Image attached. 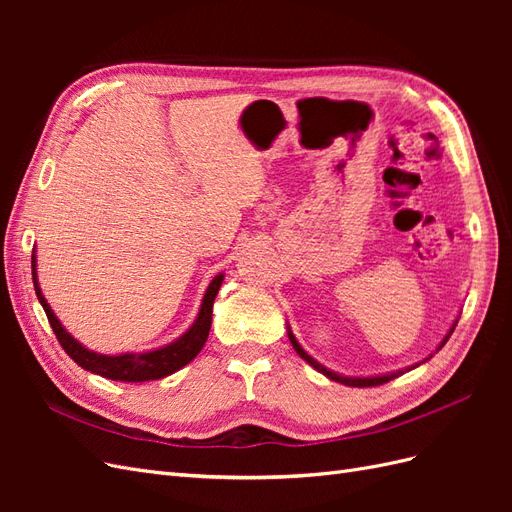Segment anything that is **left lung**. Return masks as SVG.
Instances as JSON below:
<instances>
[{"mask_svg":"<svg viewBox=\"0 0 512 512\" xmlns=\"http://www.w3.org/2000/svg\"><path fill=\"white\" fill-rule=\"evenodd\" d=\"M455 327H457V320L453 322V327L451 329H448V333H446V337L442 339V342H440V346H438V350L448 342V337H451L453 335V331H455ZM288 339H290V344H292V348L294 350H297V354L301 356V359L303 361H307L309 365H312L314 369H318L320 371V374H324V376H327V378H331V380H335V382H339V384H346V386H380V384H384V382H389V380H393V378H397V376H401V374H406V371H410V369H414V367H418V365H421V363H425L427 359H431V356H427V359L425 361H421V363H416V365H412V367H408V369H399V371H393V374H384V376H369V378H350V376H339V374H335V371H331V369H327V367H324V365H320L318 361H314L312 359V356H309L303 348H301V344L297 342V337H294L292 335V331H290V327H288ZM436 350V352H438Z\"/></svg>","mask_w":512,"mask_h":512,"instance_id":"left-lung-1","label":"left lung"}]
</instances>
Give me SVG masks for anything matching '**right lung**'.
<instances>
[{
	"label": "right lung",
	"instance_id": "right-lung-1",
	"mask_svg": "<svg viewBox=\"0 0 512 512\" xmlns=\"http://www.w3.org/2000/svg\"><path fill=\"white\" fill-rule=\"evenodd\" d=\"M32 275H34V288H36V294H38V301L44 307L46 318H49L61 348L66 350L70 359L76 365H81L83 369L91 371V374H98V376L108 378V380H121V382L160 380V378L175 374V371H179L181 367L188 365L194 359V356L200 350H203V346L207 342L209 329H211L213 301H215V297H218V290L224 282L222 273L213 277V282L209 284V288L205 292L203 305H200V312H198L194 324L179 339H175V342H170L164 348L141 352V354L128 352V354L111 356V354H98L94 350H87L83 344L76 342V339L64 327H61V322L53 314L51 305L46 303V299L42 297V290L38 286L36 254H32Z\"/></svg>",
	"mask_w": 512,
	"mask_h": 512
}]
</instances>
